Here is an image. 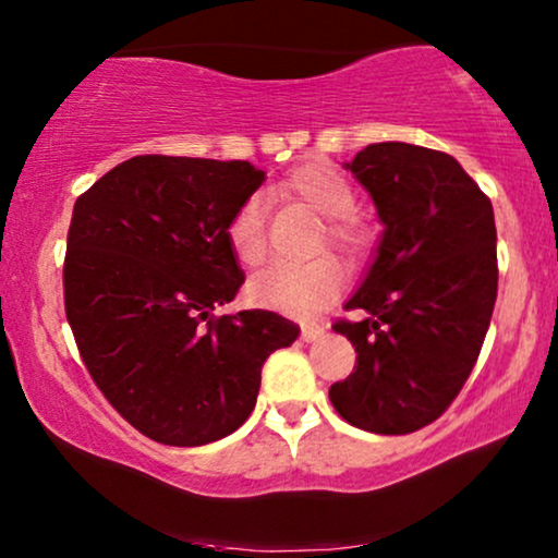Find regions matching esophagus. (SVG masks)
I'll list each match as a JSON object with an SVG mask.
<instances>
[{"instance_id": "obj_1", "label": "esophagus", "mask_w": 558, "mask_h": 558, "mask_svg": "<svg viewBox=\"0 0 558 558\" xmlns=\"http://www.w3.org/2000/svg\"><path fill=\"white\" fill-rule=\"evenodd\" d=\"M323 336H325L323 325H304V328H301V338H304L306 343L319 341V338H323Z\"/></svg>"}]
</instances>
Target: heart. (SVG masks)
<instances>
[{
	"label": "heart",
	"mask_w": 558,
	"mask_h": 558,
	"mask_svg": "<svg viewBox=\"0 0 558 558\" xmlns=\"http://www.w3.org/2000/svg\"><path fill=\"white\" fill-rule=\"evenodd\" d=\"M275 194L304 204L312 213L323 217L319 246L336 248L345 259L356 262L367 257L373 248V228L362 215L354 213L356 189L341 170L332 168L325 159L293 168L275 185ZM228 246L243 267H254L267 254V202L262 194L243 198L228 222ZM341 267L338 262L323 254L310 262H275L248 280L246 296L262 310L286 312V315L310 317L330 304L341 291Z\"/></svg>",
	"instance_id": "b5f03b06"
}]
</instances>
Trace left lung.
Wrapping results in <instances>:
<instances>
[{"label":"left lung","instance_id":"obj_1","mask_svg":"<svg viewBox=\"0 0 558 558\" xmlns=\"http://www.w3.org/2000/svg\"><path fill=\"white\" fill-rule=\"evenodd\" d=\"M373 196L383 239L360 291L336 319L356 351L330 386L345 422L407 435L451 407L475 367L498 293L490 198L446 151L386 141L345 165Z\"/></svg>","mask_w":558,"mask_h":558}]
</instances>
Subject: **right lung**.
<instances>
[{
	"label": "right lung",
	"instance_id": "right-lung-1",
	"mask_svg": "<svg viewBox=\"0 0 558 558\" xmlns=\"http://www.w3.org/2000/svg\"><path fill=\"white\" fill-rule=\"evenodd\" d=\"M262 181L241 159L141 155L73 207L62 286L75 345L120 417L157 444L239 430L262 364L299 336L278 312L215 315L243 283L228 222Z\"/></svg>",
	"mask_w": 558,
	"mask_h": 558
}]
</instances>
